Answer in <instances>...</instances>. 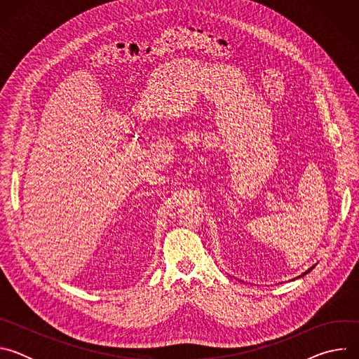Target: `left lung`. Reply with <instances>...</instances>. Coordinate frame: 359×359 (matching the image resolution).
I'll list each match as a JSON object with an SVG mask.
<instances>
[{
	"instance_id": "8db88e82",
	"label": "left lung",
	"mask_w": 359,
	"mask_h": 359,
	"mask_svg": "<svg viewBox=\"0 0 359 359\" xmlns=\"http://www.w3.org/2000/svg\"><path fill=\"white\" fill-rule=\"evenodd\" d=\"M309 271H310V270H309ZM309 271H306V273H309ZM306 273H305V274H306Z\"/></svg>"
}]
</instances>
